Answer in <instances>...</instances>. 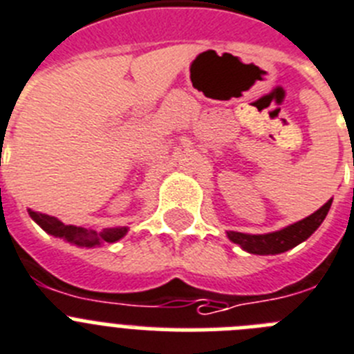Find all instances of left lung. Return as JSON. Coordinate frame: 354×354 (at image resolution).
I'll return each instance as SVG.
<instances>
[{"instance_id":"1","label":"left lung","mask_w":354,"mask_h":354,"mask_svg":"<svg viewBox=\"0 0 354 354\" xmlns=\"http://www.w3.org/2000/svg\"><path fill=\"white\" fill-rule=\"evenodd\" d=\"M331 207V199L326 205H322L317 212H313L306 219L294 223L283 230L272 233H263V235H250V233L228 232V239L235 244H239L244 251L253 254H278L296 248L303 241H306L315 230L321 226L324 217L328 215Z\"/></svg>"}]
</instances>
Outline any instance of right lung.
<instances>
[{
	"mask_svg": "<svg viewBox=\"0 0 354 354\" xmlns=\"http://www.w3.org/2000/svg\"><path fill=\"white\" fill-rule=\"evenodd\" d=\"M28 214L44 232L49 233V235L60 236V239H66L67 242H73V244L76 245H85V248H94V245L101 244V242H115L128 233V228H126V226L106 228L101 233H96L92 232V230L71 226V224L67 226L62 221H58L57 217H51V215L39 214V212L33 210H28Z\"/></svg>",
	"mask_w": 354,
	"mask_h": 354,
	"instance_id": "right-lung-1",
	"label": "right lung"
}]
</instances>
